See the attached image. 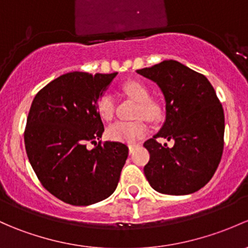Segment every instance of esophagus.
<instances>
[{
  "mask_svg": "<svg viewBox=\"0 0 248 248\" xmlns=\"http://www.w3.org/2000/svg\"><path fill=\"white\" fill-rule=\"evenodd\" d=\"M138 147H139V145H129V146H128V148H129V155H132V153L134 152V151L137 150Z\"/></svg>",
  "mask_w": 248,
  "mask_h": 248,
  "instance_id": "34e87169",
  "label": "esophagus"
}]
</instances>
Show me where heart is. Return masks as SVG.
<instances>
[{
    "label": "heart",
    "mask_w": 248,
    "mask_h": 248,
    "mask_svg": "<svg viewBox=\"0 0 248 248\" xmlns=\"http://www.w3.org/2000/svg\"><path fill=\"white\" fill-rule=\"evenodd\" d=\"M122 90L129 97L139 102L135 110V116H142L151 121L158 119L160 115V107L155 101L150 100V90L144 83L139 80H129L122 85ZM96 108L103 120H110L115 113V100L113 95L109 93H102L96 101ZM146 132H147V124L142 119H137L133 121L119 120L108 127L107 135L114 141L134 144L144 137Z\"/></svg>",
    "instance_id": "heart-1"
}]
</instances>
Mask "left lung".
<instances>
[{
	"label": "left lung",
	"instance_id": "8db88e82",
	"mask_svg": "<svg viewBox=\"0 0 248 248\" xmlns=\"http://www.w3.org/2000/svg\"><path fill=\"white\" fill-rule=\"evenodd\" d=\"M158 85L165 98V121L145 142L150 186L166 195H189L212 179L222 157L225 114L207 77L176 61L137 70ZM157 137L175 142L161 145Z\"/></svg>",
	"mask_w": 248,
	"mask_h": 248
}]
</instances>
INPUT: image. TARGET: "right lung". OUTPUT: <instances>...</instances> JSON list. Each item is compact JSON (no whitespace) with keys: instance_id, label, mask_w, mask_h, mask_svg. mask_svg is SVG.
Wrapping results in <instances>:
<instances>
[{"instance_id":"right-lung-1","label":"right lung","mask_w":248,"mask_h":248,"mask_svg":"<svg viewBox=\"0 0 248 248\" xmlns=\"http://www.w3.org/2000/svg\"><path fill=\"white\" fill-rule=\"evenodd\" d=\"M117 72H69L39 91L27 117L28 160L44 187L62 202L90 205L115 191L128 147L96 142L104 132L96 101Z\"/></svg>"}]
</instances>
